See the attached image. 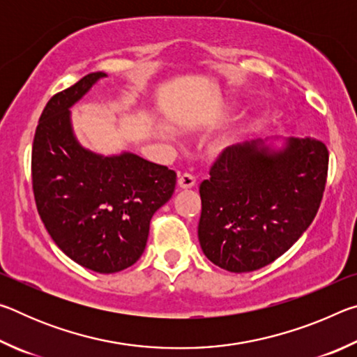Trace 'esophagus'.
I'll use <instances>...</instances> for the list:
<instances>
[{"label": "esophagus", "mask_w": 357, "mask_h": 357, "mask_svg": "<svg viewBox=\"0 0 357 357\" xmlns=\"http://www.w3.org/2000/svg\"><path fill=\"white\" fill-rule=\"evenodd\" d=\"M195 178L192 176V174H181V176L178 178V185L179 189H192V187H195Z\"/></svg>", "instance_id": "1"}]
</instances>
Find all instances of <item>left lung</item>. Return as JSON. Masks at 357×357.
Here are the masks:
<instances>
[{
    "instance_id": "1",
    "label": "left lung",
    "mask_w": 357,
    "mask_h": 357,
    "mask_svg": "<svg viewBox=\"0 0 357 357\" xmlns=\"http://www.w3.org/2000/svg\"><path fill=\"white\" fill-rule=\"evenodd\" d=\"M328 149L312 137H275L228 146L200 185L198 241L229 273H250L283 255L321 203Z\"/></svg>"
}]
</instances>
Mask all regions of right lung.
<instances>
[{
  "mask_svg": "<svg viewBox=\"0 0 357 357\" xmlns=\"http://www.w3.org/2000/svg\"><path fill=\"white\" fill-rule=\"evenodd\" d=\"M105 72H93L48 100L36 129L33 190L39 215L64 255L99 274L129 268L146 247L151 217L170 200L176 173L129 151L84 148L70 108Z\"/></svg>",
  "mask_w": 357,
  "mask_h": 357,
  "instance_id": "right-lung-1",
  "label": "right lung"
}]
</instances>
